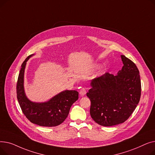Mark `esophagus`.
Masks as SVG:
<instances>
[{
	"instance_id": "obj_1",
	"label": "esophagus",
	"mask_w": 155,
	"mask_h": 155,
	"mask_svg": "<svg viewBox=\"0 0 155 155\" xmlns=\"http://www.w3.org/2000/svg\"><path fill=\"white\" fill-rule=\"evenodd\" d=\"M86 93H87V91H86V90H85V88H82L80 89V95L81 96L83 97V96L85 95Z\"/></svg>"
}]
</instances>
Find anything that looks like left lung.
Returning <instances> with one entry per match:
<instances>
[{"mask_svg":"<svg viewBox=\"0 0 155 155\" xmlns=\"http://www.w3.org/2000/svg\"><path fill=\"white\" fill-rule=\"evenodd\" d=\"M124 64L117 75L106 73L91 83L87 96L91 102L93 120L103 126L123 123L135 110L140 100L141 85L136 65L124 55Z\"/></svg>","mask_w":155,"mask_h":155,"instance_id":"obj_1","label":"left lung"}]
</instances>
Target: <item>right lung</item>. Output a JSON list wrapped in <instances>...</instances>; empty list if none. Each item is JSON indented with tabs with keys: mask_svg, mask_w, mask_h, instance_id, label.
<instances>
[{
	"mask_svg": "<svg viewBox=\"0 0 155 155\" xmlns=\"http://www.w3.org/2000/svg\"><path fill=\"white\" fill-rule=\"evenodd\" d=\"M34 54L28 56L21 65L18 79L17 98L23 114L32 123L40 126L54 127L61 124L67 117L72 104L78 99L76 91H64L46 102L29 101L24 92V75L26 62Z\"/></svg>",
	"mask_w": 155,
	"mask_h": 155,
	"instance_id": "1",
	"label": "right lung"
}]
</instances>
